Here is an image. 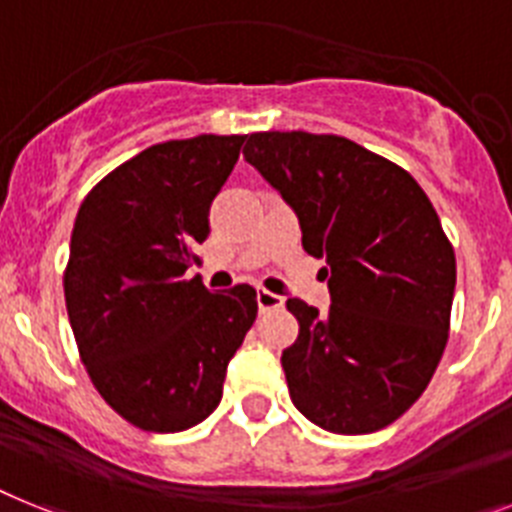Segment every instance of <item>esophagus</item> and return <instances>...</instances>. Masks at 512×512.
I'll return each mask as SVG.
<instances>
[{
  "mask_svg": "<svg viewBox=\"0 0 512 512\" xmlns=\"http://www.w3.org/2000/svg\"><path fill=\"white\" fill-rule=\"evenodd\" d=\"M257 307L260 312H270V309H281L283 307V299L278 294L268 289H257Z\"/></svg>",
  "mask_w": 512,
  "mask_h": 512,
  "instance_id": "esophagus-1",
  "label": "esophagus"
}]
</instances>
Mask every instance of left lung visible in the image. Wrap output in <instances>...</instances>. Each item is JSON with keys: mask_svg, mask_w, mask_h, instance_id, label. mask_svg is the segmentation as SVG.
Masks as SVG:
<instances>
[{"mask_svg": "<svg viewBox=\"0 0 512 512\" xmlns=\"http://www.w3.org/2000/svg\"><path fill=\"white\" fill-rule=\"evenodd\" d=\"M244 158L294 208L328 263V315L289 299L299 336L281 364L294 406L336 435L388 427L442 359L455 252L429 197L388 158L338 135L255 132Z\"/></svg>", "mask_w": 512, "mask_h": 512, "instance_id": "left-lung-1", "label": "left lung"}]
</instances>
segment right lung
Wrapping results in <instances>:
<instances>
[{
  "label": "right lung",
  "mask_w": 512,
  "mask_h": 512,
  "mask_svg": "<svg viewBox=\"0 0 512 512\" xmlns=\"http://www.w3.org/2000/svg\"><path fill=\"white\" fill-rule=\"evenodd\" d=\"M244 135H197L137 153L77 210L64 302L101 398L145 432H182L221 403L231 356L257 317L247 283L208 291L197 244Z\"/></svg>",
  "instance_id": "right-lung-1"
}]
</instances>
